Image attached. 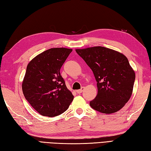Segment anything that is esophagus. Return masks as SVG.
<instances>
[{
  "label": "esophagus",
  "instance_id": "34e87169",
  "mask_svg": "<svg viewBox=\"0 0 151 151\" xmlns=\"http://www.w3.org/2000/svg\"><path fill=\"white\" fill-rule=\"evenodd\" d=\"M84 87H82V88H81V89H78V90H76V93H81L84 91Z\"/></svg>",
  "mask_w": 151,
  "mask_h": 151
}]
</instances>
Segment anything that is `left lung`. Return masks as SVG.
<instances>
[{
	"label": "left lung",
	"mask_w": 151,
	"mask_h": 151,
	"mask_svg": "<svg viewBox=\"0 0 151 151\" xmlns=\"http://www.w3.org/2000/svg\"><path fill=\"white\" fill-rule=\"evenodd\" d=\"M92 70L98 89L89 104L101 113L111 114L120 110L132 95L135 72L124 54L104 47L76 49Z\"/></svg>",
	"instance_id": "obj_1"
}]
</instances>
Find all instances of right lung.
I'll use <instances>...</instances> for the list:
<instances>
[{
    "instance_id": "obj_1",
    "label": "right lung",
    "mask_w": 151,
    "mask_h": 151,
    "mask_svg": "<svg viewBox=\"0 0 151 151\" xmlns=\"http://www.w3.org/2000/svg\"><path fill=\"white\" fill-rule=\"evenodd\" d=\"M72 50L52 48L38 54L28 64L22 92L32 108L43 116L55 117L63 113L73 100L74 96L60 73Z\"/></svg>"
}]
</instances>
